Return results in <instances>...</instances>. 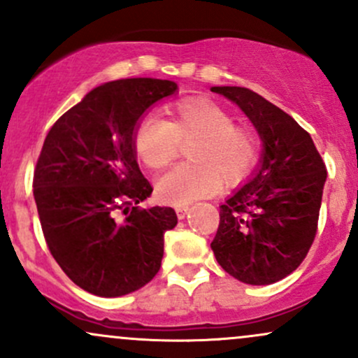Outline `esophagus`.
<instances>
[{
	"mask_svg": "<svg viewBox=\"0 0 358 358\" xmlns=\"http://www.w3.org/2000/svg\"><path fill=\"white\" fill-rule=\"evenodd\" d=\"M175 210H176V217L182 220V219H185V217H187V213H188V210H190V207H188V205H178Z\"/></svg>",
	"mask_w": 358,
	"mask_h": 358,
	"instance_id": "34e87169",
	"label": "esophagus"
}]
</instances>
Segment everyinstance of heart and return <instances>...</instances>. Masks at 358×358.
Returning a JSON list of instances; mask_svg holds the SVG:
<instances>
[{"instance_id": "1", "label": "heart", "mask_w": 358, "mask_h": 358, "mask_svg": "<svg viewBox=\"0 0 358 358\" xmlns=\"http://www.w3.org/2000/svg\"><path fill=\"white\" fill-rule=\"evenodd\" d=\"M171 119L148 114L134 131V150L151 170H162L188 148L190 163L175 166L156 182L165 203L187 205L225 185L248 176L259 158V138L252 129L236 126L234 116L215 101L193 97L176 102Z\"/></svg>"}]
</instances>
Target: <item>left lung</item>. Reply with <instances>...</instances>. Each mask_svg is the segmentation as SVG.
<instances>
[{
    "label": "left lung",
    "instance_id": "8db88e82",
    "mask_svg": "<svg viewBox=\"0 0 358 358\" xmlns=\"http://www.w3.org/2000/svg\"><path fill=\"white\" fill-rule=\"evenodd\" d=\"M236 102L262 139L257 171L220 205L210 248L245 285H273L293 273L313 244L327 166L313 139L289 114L245 87H212Z\"/></svg>",
    "mask_w": 358,
    "mask_h": 358
}]
</instances>
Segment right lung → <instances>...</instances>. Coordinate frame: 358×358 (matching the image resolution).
<instances>
[{"label": "right lung", "instance_id": "obj_1", "mask_svg": "<svg viewBox=\"0 0 358 358\" xmlns=\"http://www.w3.org/2000/svg\"><path fill=\"white\" fill-rule=\"evenodd\" d=\"M171 80L121 79L92 89L48 131L34 196L53 259L77 286L102 298L133 293L159 271L171 207L141 208L153 192L136 162L134 131Z\"/></svg>", "mask_w": 358, "mask_h": 358}]
</instances>
